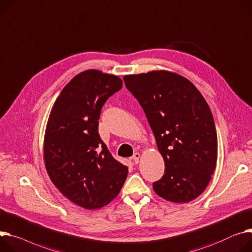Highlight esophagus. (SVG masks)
<instances>
[{
    "instance_id": "esophagus-1",
    "label": "esophagus",
    "mask_w": 252,
    "mask_h": 252,
    "mask_svg": "<svg viewBox=\"0 0 252 252\" xmlns=\"http://www.w3.org/2000/svg\"><path fill=\"white\" fill-rule=\"evenodd\" d=\"M139 158H140V153L136 152V153H134V154H133L132 160H133L135 163H138V162H139Z\"/></svg>"
}]
</instances>
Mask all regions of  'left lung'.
Returning <instances> with one entry per match:
<instances>
[{"label":"left lung","mask_w":252,"mask_h":252,"mask_svg":"<svg viewBox=\"0 0 252 252\" xmlns=\"http://www.w3.org/2000/svg\"><path fill=\"white\" fill-rule=\"evenodd\" d=\"M145 112L163 158L153 189L166 201L187 203L205 190L217 163V132L202 94L186 77L166 70L124 75Z\"/></svg>","instance_id":"obj_1"}]
</instances>
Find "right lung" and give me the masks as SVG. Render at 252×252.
<instances>
[{"mask_svg":"<svg viewBox=\"0 0 252 252\" xmlns=\"http://www.w3.org/2000/svg\"><path fill=\"white\" fill-rule=\"evenodd\" d=\"M122 86L117 75L85 70L63 88L49 115L43 147L48 176L64 197L85 209L108 205L128 175L98 131L102 107Z\"/></svg>","mask_w":252,"mask_h":252,"instance_id":"1","label":"right lung"}]
</instances>
